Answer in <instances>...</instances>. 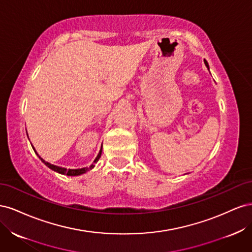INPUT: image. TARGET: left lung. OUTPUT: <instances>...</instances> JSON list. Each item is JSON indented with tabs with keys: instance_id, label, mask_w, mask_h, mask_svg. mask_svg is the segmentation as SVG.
<instances>
[{
	"instance_id": "8db88e82",
	"label": "left lung",
	"mask_w": 252,
	"mask_h": 252,
	"mask_svg": "<svg viewBox=\"0 0 252 252\" xmlns=\"http://www.w3.org/2000/svg\"><path fill=\"white\" fill-rule=\"evenodd\" d=\"M204 63H205L206 67H207V68H208V69H209V65H208V63H207V61H206V60H204Z\"/></svg>"
}]
</instances>
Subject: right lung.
I'll list each match as a JSON object with an SVG mask.
<instances>
[{"label": "right lung", "mask_w": 252, "mask_h": 252, "mask_svg": "<svg viewBox=\"0 0 252 252\" xmlns=\"http://www.w3.org/2000/svg\"><path fill=\"white\" fill-rule=\"evenodd\" d=\"M28 135V134H27ZM33 148V147H32ZM33 150H34V152L36 154V151H35V149L33 148ZM101 155H102V147H101V150H100V152H98V155H97V157L95 158V159L94 161V163L91 164L89 167H84V168H79V169H67V168H63V167H60V166H56V165H52V164H50V163H48V162H45L44 159L36 154V156L39 157L40 158H41V161L46 165L47 167H49V168L51 169V170H53V171H56V172H59V173H61V174H66V175H71V177H73V175H80V174H83V173H85V172H87V171H89V170H91L94 167V164L98 161V158H101Z\"/></svg>", "instance_id": "right-lung-1"}]
</instances>
